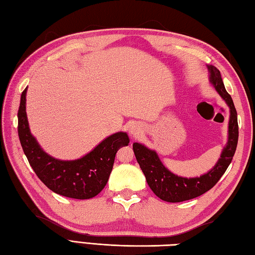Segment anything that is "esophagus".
I'll return each mask as SVG.
<instances>
[{"mask_svg":"<svg viewBox=\"0 0 255 255\" xmlns=\"http://www.w3.org/2000/svg\"><path fill=\"white\" fill-rule=\"evenodd\" d=\"M129 132H131V133H132V135H134V136H135L136 134H138L136 128H134V127H132V128H131V129H129Z\"/></svg>","mask_w":255,"mask_h":255,"instance_id":"1","label":"esophagus"}]
</instances>
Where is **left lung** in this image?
<instances>
[{"label": "left lung", "instance_id": "8db88e82", "mask_svg": "<svg viewBox=\"0 0 255 255\" xmlns=\"http://www.w3.org/2000/svg\"><path fill=\"white\" fill-rule=\"evenodd\" d=\"M209 70L211 72V82L230 108L229 141L221 154V158L212 170L202 176L193 177V179L177 176L162 164L154 151L148 150L140 143H133L134 154L142 172L145 175L148 186L156 196L166 202H183V201L198 198L212 189L227 171L237 150L239 138L237 110H235L231 95L224 88L220 71L212 65L209 66Z\"/></svg>", "mask_w": 255, "mask_h": 255}]
</instances>
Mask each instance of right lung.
I'll return each instance as SVG.
<instances>
[{"mask_svg": "<svg viewBox=\"0 0 255 255\" xmlns=\"http://www.w3.org/2000/svg\"><path fill=\"white\" fill-rule=\"evenodd\" d=\"M25 95L26 89L22 92L17 111V133L24 154L38 179L50 190L66 198L85 200L98 195L108 183L118 150L129 142L128 134H113L79 160H56L43 152L32 136L25 112Z\"/></svg>", "mask_w": 255, "mask_h": 255, "instance_id": "right-lung-1", "label": "right lung"}]
</instances>
